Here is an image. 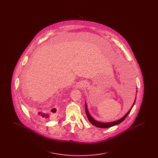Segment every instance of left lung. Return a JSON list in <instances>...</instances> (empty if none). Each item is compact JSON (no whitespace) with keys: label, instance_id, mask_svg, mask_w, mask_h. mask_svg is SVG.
<instances>
[{"label":"left lung","instance_id":"1","mask_svg":"<svg viewBox=\"0 0 158 158\" xmlns=\"http://www.w3.org/2000/svg\"><path fill=\"white\" fill-rule=\"evenodd\" d=\"M134 104H135V102L133 103V105L131 106V108H130V110L128 111V112L122 118H121V119L118 120L113 121V122H110V123H101V122H99V121H97L94 120V119L90 116L89 113L88 112V108H87V105H86V103H85V112H86V116H87V117H88V120L89 121V122H90V123H91L92 125H94V126H95V127H97L106 128L111 127H113V126H115V125H117V124L121 123L122 121H123L124 120L125 118L127 117L128 114L131 111V109H132V108H133Z\"/></svg>","mask_w":158,"mask_h":158}]
</instances>
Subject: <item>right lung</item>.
<instances>
[{"mask_svg":"<svg viewBox=\"0 0 158 158\" xmlns=\"http://www.w3.org/2000/svg\"><path fill=\"white\" fill-rule=\"evenodd\" d=\"M56 108H53L51 110V112L50 114H45V113H41V112H39L38 115H40L41 117L44 118H54L55 117L56 113Z\"/></svg>","mask_w":158,"mask_h":158,"instance_id":"add662e5","label":"right lung"}]
</instances>
